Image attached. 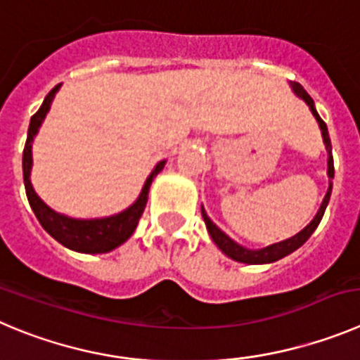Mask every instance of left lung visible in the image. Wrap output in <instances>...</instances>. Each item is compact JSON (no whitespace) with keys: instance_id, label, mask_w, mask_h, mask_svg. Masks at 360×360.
Instances as JSON below:
<instances>
[{"instance_id":"1","label":"left lung","mask_w":360,"mask_h":360,"mask_svg":"<svg viewBox=\"0 0 360 360\" xmlns=\"http://www.w3.org/2000/svg\"><path fill=\"white\" fill-rule=\"evenodd\" d=\"M291 89H293V92L297 94L300 99H304L305 103H307V106L311 108L312 115H314V119H316L318 124H320L321 136H323L325 147H327V153H328V161H327L328 163V170H327L328 179H334V160H332V143H330V136H328L327 124H325L323 120H321V117L318 115L316 106H314V101L311 99V96L305 92L304 86H302L300 83H291ZM330 193H332V181L328 183V190H327V193H325V199H323V202H321L320 210H318L316 217L312 218L311 224H309L307 227H304L300 233L295 234V236H291V238H288V240L278 241V243H274V245H268V247L259 248V250H250V248L241 247L240 243H236L234 240H231V238L227 236L224 231L218 229L217 224H213V221H211V218L207 217V213L204 211V207H202V218H204V221H206L207 233H210L211 240L217 243V247L220 248V250L224 252L227 257H231V259L238 261V263H245V264H266V263H274V261H278V259H282V257L290 256L291 252L297 250L298 247H302V245H304L305 241L311 238V234L316 231V227L320 226L321 218H323L325 210H327V204H328V200H330Z\"/></svg>"}]
</instances>
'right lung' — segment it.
<instances>
[{
  "instance_id": "add662e5",
  "label": "right lung",
  "mask_w": 360,
  "mask_h": 360,
  "mask_svg": "<svg viewBox=\"0 0 360 360\" xmlns=\"http://www.w3.org/2000/svg\"><path fill=\"white\" fill-rule=\"evenodd\" d=\"M60 85H56L51 92L46 96L42 106L39 112L32 117L28 127V139H26L25 150H22V177H25V188L26 197L32 206L33 213H35L37 220L40 221V226L46 229V233L51 234L58 243L63 247L70 248L74 252H82V254H104L113 248L120 247L124 241L131 238L134 233L139 220L142 217L143 210H146L147 197H149V188L153 184V179L158 174L163 170L165 160L160 161L153 169V172L147 177L146 184H143L142 191H140L139 199L134 200L127 210L120 211V213L112 214V217L104 218H92V220H79V218H70L65 214H60L53 211L48 204L44 202L39 195L35 193L30 181V174H32V143L35 134L39 133V127L42 126L44 119L48 115L51 103L55 99V94L58 92Z\"/></svg>"
}]
</instances>
